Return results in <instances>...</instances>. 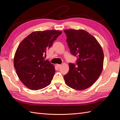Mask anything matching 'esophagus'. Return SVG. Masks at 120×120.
Returning <instances> with one entry per match:
<instances>
[{"instance_id":"34e87169","label":"esophagus","mask_w":120,"mask_h":120,"mask_svg":"<svg viewBox=\"0 0 120 120\" xmlns=\"http://www.w3.org/2000/svg\"><path fill=\"white\" fill-rule=\"evenodd\" d=\"M56 66H57V67H58V68H60L61 67V64H57V65H56Z\"/></svg>"}]
</instances>
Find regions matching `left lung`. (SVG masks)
I'll return each instance as SVG.
<instances>
[{"label": "left lung", "mask_w": 120, "mask_h": 120, "mask_svg": "<svg viewBox=\"0 0 120 120\" xmlns=\"http://www.w3.org/2000/svg\"><path fill=\"white\" fill-rule=\"evenodd\" d=\"M64 32L71 53L77 58V65L69 63V71L64 76L65 82L73 89L85 90L95 83L102 72L103 49L95 38L83 29Z\"/></svg>", "instance_id": "obj_1"}]
</instances>
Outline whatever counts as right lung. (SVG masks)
<instances>
[{
  "label": "right lung",
  "mask_w": 120,
  "mask_h": 120,
  "mask_svg": "<svg viewBox=\"0 0 120 120\" xmlns=\"http://www.w3.org/2000/svg\"><path fill=\"white\" fill-rule=\"evenodd\" d=\"M62 31L45 30L32 32L22 41L14 57L18 77L27 88L40 90L49 85L55 73V67L44 59L47 50Z\"/></svg>",
  "instance_id": "right-lung-1"
}]
</instances>
